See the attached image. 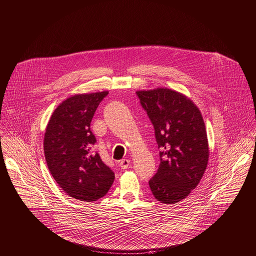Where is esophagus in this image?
<instances>
[{"label":"esophagus","mask_w":256,"mask_h":256,"mask_svg":"<svg viewBox=\"0 0 256 256\" xmlns=\"http://www.w3.org/2000/svg\"><path fill=\"white\" fill-rule=\"evenodd\" d=\"M130 160H126V158H124V160H122L118 162V164H120V166L122 170L128 168L130 166Z\"/></svg>","instance_id":"34e87169"}]
</instances>
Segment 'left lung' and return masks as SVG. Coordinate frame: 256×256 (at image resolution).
<instances>
[{"label": "left lung", "mask_w": 256, "mask_h": 256, "mask_svg": "<svg viewBox=\"0 0 256 256\" xmlns=\"http://www.w3.org/2000/svg\"><path fill=\"white\" fill-rule=\"evenodd\" d=\"M154 130L160 166L150 179L154 197L175 204L189 196L206 170L209 148L202 114L192 100L168 88L136 92Z\"/></svg>", "instance_id": "8db88e82"}]
</instances>
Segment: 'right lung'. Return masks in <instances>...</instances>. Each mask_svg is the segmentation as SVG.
<instances>
[{
    "instance_id": "add662e5",
    "label": "right lung",
    "mask_w": 256,
    "mask_h": 256,
    "mask_svg": "<svg viewBox=\"0 0 256 256\" xmlns=\"http://www.w3.org/2000/svg\"><path fill=\"white\" fill-rule=\"evenodd\" d=\"M108 92L76 94L54 110L46 128L44 154L49 171L70 197L92 202L104 197L114 173L94 152L90 122Z\"/></svg>"
}]
</instances>
